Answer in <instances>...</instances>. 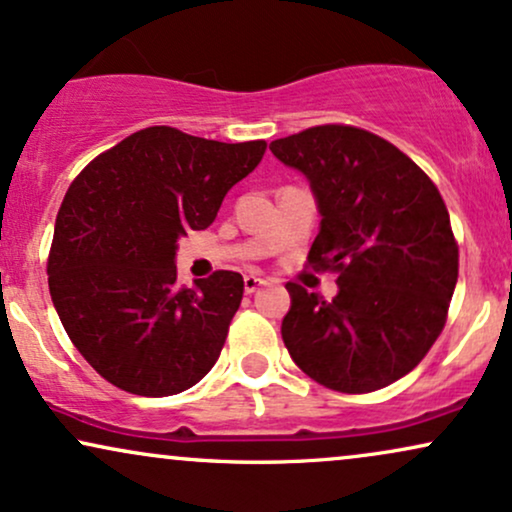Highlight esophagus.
<instances>
[{"instance_id":"esophagus-1","label":"esophagus","mask_w":512,"mask_h":512,"mask_svg":"<svg viewBox=\"0 0 512 512\" xmlns=\"http://www.w3.org/2000/svg\"><path fill=\"white\" fill-rule=\"evenodd\" d=\"M263 285H268L266 277H256V275H246L244 277V292L246 294H254L256 289L263 287Z\"/></svg>"}]
</instances>
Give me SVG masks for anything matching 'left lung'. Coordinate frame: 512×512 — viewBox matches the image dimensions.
Wrapping results in <instances>:
<instances>
[{"label":"left lung","mask_w":512,"mask_h":512,"mask_svg":"<svg viewBox=\"0 0 512 512\" xmlns=\"http://www.w3.org/2000/svg\"><path fill=\"white\" fill-rule=\"evenodd\" d=\"M306 175L320 232L306 266L337 275L332 301L287 282L282 339L311 380L368 394L418 365L449 318L458 242L439 189L380 135L325 123L270 142Z\"/></svg>","instance_id":"1"}]
</instances>
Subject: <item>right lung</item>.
I'll list each match as a JSON object with an SVG mask.
<instances>
[{
  "instance_id": "obj_1",
  "label": "right lung",
  "mask_w": 512,
  "mask_h": 512,
  "mask_svg": "<svg viewBox=\"0 0 512 512\" xmlns=\"http://www.w3.org/2000/svg\"><path fill=\"white\" fill-rule=\"evenodd\" d=\"M266 147L154 125L71 182L47 258L49 294L75 349L113 387L154 399L180 394L216 365L244 280L216 270L180 287L175 249L216 220L227 189Z\"/></svg>"
}]
</instances>
